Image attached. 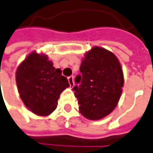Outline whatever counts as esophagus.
<instances>
[{
    "label": "esophagus",
    "mask_w": 153,
    "mask_h": 153,
    "mask_svg": "<svg viewBox=\"0 0 153 153\" xmlns=\"http://www.w3.org/2000/svg\"><path fill=\"white\" fill-rule=\"evenodd\" d=\"M68 81H69V84L71 87H73L74 86V76H71L68 77Z\"/></svg>",
    "instance_id": "obj_1"
}]
</instances>
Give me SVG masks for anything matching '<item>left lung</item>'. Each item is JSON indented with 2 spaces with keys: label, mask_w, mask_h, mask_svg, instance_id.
I'll return each mask as SVG.
<instances>
[{
  "label": "left lung",
  "mask_w": 153,
  "mask_h": 153,
  "mask_svg": "<svg viewBox=\"0 0 153 153\" xmlns=\"http://www.w3.org/2000/svg\"><path fill=\"white\" fill-rule=\"evenodd\" d=\"M73 90L81 114L89 120H100L117 106L123 87L120 62L113 53L94 47L87 52L80 66Z\"/></svg>",
  "instance_id": "left-lung-1"
}]
</instances>
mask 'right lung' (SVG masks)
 I'll return each instance as SVG.
<instances>
[{
    "label": "right lung",
    "instance_id": "right-lung-1",
    "mask_svg": "<svg viewBox=\"0 0 153 153\" xmlns=\"http://www.w3.org/2000/svg\"><path fill=\"white\" fill-rule=\"evenodd\" d=\"M16 83L27 108L38 116H48L57 107L62 92L70 87L60 69L43 53L32 52L19 65Z\"/></svg>",
    "mask_w": 153,
    "mask_h": 153
}]
</instances>
